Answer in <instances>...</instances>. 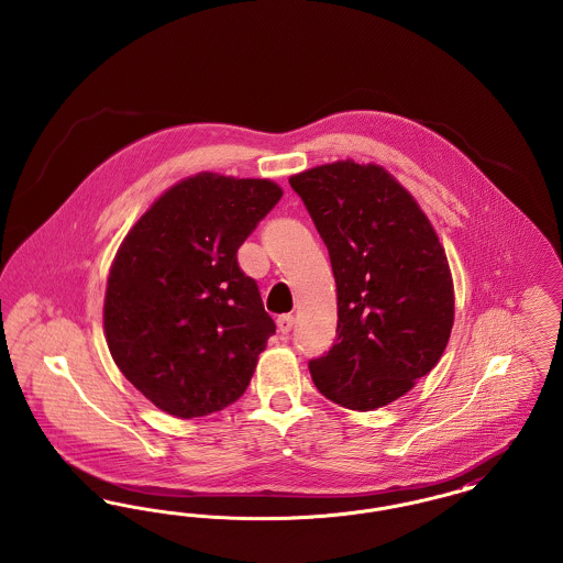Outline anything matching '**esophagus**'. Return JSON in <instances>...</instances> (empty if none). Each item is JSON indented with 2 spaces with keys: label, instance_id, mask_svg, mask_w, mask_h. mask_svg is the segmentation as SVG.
<instances>
[{
  "label": "esophagus",
  "instance_id": "34e87169",
  "mask_svg": "<svg viewBox=\"0 0 563 563\" xmlns=\"http://www.w3.org/2000/svg\"><path fill=\"white\" fill-rule=\"evenodd\" d=\"M278 331L280 333H289L291 329H294V314H283V317H278Z\"/></svg>",
  "mask_w": 563,
  "mask_h": 563
}]
</instances>
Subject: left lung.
I'll use <instances>...</instances> for the list:
<instances>
[{
    "mask_svg": "<svg viewBox=\"0 0 563 563\" xmlns=\"http://www.w3.org/2000/svg\"><path fill=\"white\" fill-rule=\"evenodd\" d=\"M327 244L338 340L308 363L342 407L397 401L439 363L454 324L452 272L429 217L377 164L338 161L289 179Z\"/></svg>",
    "mask_w": 563,
    "mask_h": 563,
    "instance_id": "8db88e82",
    "label": "left lung"
}]
</instances>
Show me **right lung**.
Here are the masks:
<instances>
[{"mask_svg":"<svg viewBox=\"0 0 563 563\" xmlns=\"http://www.w3.org/2000/svg\"><path fill=\"white\" fill-rule=\"evenodd\" d=\"M280 196L269 179L198 173L166 189L120 244L106 340L162 411L200 418L244 395L276 324L236 253Z\"/></svg>","mask_w":563,"mask_h":563,"instance_id":"1","label":"right lung"}]
</instances>
